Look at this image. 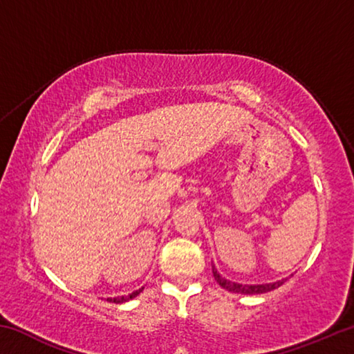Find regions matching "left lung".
I'll list each match as a JSON object with an SVG mask.
<instances>
[{
	"label": "left lung",
	"instance_id": "8db88e82",
	"mask_svg": "<svg viewBox=\"0 0 354 354\" xmlns=\"http://www.w3.org/2000/svg\"><path fill=\"white\" fill-rule=\"evenodd\" d=\"M212 273H214L215 281H217L223 289L234 293H243V295H254V293L270 292L273 289H278L279 286H283L286 281V279H281V281H277V283H268V284H239L221 277V274L217 272V268H215V266H212Z\"/></svg>",
	"mask_w": 354,
	"mask_h": 354
}]
</instances>
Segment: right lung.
Listing matches in <instances>:
<instances>
[{"mask_svg":"<svg viewBox=\"0 0 354 354\" xmlns=\"http://www.w3.org/2000/svg\"><path fill=\"white\" fill-rule=\"evenodd\" d=\"M143 290V287L142 289H139V290H136V292H133V293H129L128 297H117V298H107V301H111V303H124V301H129L131 298H134V297H137L139 295V293Z\"/></svg>","mask_w":354,"mask_h":354,"instance_id":"right-lung-1","label":"right lung"}]
</instances>
